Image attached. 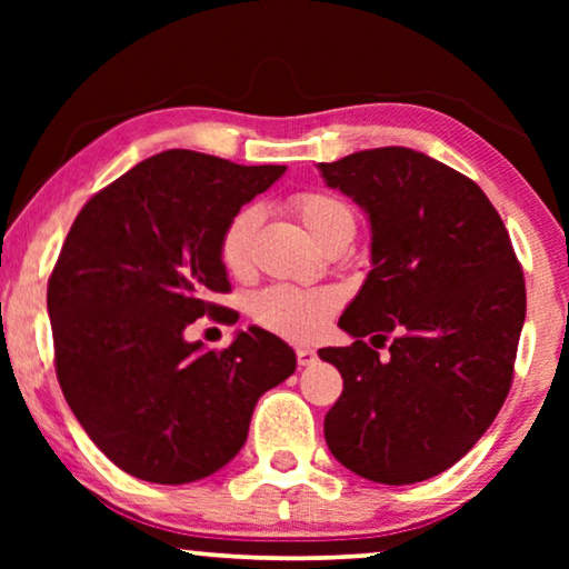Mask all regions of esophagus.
I'll return each mask as SVG.
<instances>
[{"label": "esophagus", "instance_id": "obj_1", "mask_svg": "<svg viewBox=\"0 0 569 569\" xmlns=\"http://www.w3.org/2000/svg\"><path fill=\"white\" fill-rule=\"evenodd\" d=\"M296 359L301 366H311L319 361V353H316L313 349H296Z\"/></svg>", "mask_w": 569, "mask_h": 569}]
</instances>
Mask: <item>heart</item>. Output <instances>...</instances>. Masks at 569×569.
I'll return each instance as SVG.
<instances>
[{
  "instance_id": "b5f03b06",
  "label": "heart",
  "mask_w": 569,
  "mask_h": 569,
  "mask_svg": "<svg viewBox=\"0 0 569 569\" xmlns=\"http://www.w3.org/2000/svg\"><path fill=\"white\" fill-rule=\"evenodd\" d=\"M291 210L321 246H331L341 238H351L356 218L351 206L331 192H298L291 198ZM261 210L256 206L240 208L228 220L218 240V256L230 276H246L250 268V240ZM341 296L336 288H298L288 283L268 286L250 298V313L283 339L316 341L329 329L333 313L339 311Z\"/></svg>"
}]
</instances>
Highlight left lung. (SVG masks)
I'll use <instances>...</instances> for the list:
<instances>
[{"label":"left lung","mask_w":569,"mask_h":569,"mask_svg":"<svg viewBox=\"0 0 569 569\" xmlns=\"http://www.w3.org/2000/svg\"><path fill=\"white\" fill-rule=\"evenodd\" d=\"M319 170L371 223V271L339 319L356 341L319 351L343 377L326 445L379 485L437 477L477 445L512 387L527 308L512 240L475 180L411 148ZM391 330L381 362L362 336Z\"/></svg>","instance_id":"8db88e82"}]
</instances>
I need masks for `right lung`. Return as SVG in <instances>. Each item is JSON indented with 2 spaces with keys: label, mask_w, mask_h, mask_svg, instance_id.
Wrapping results in <instances>:
<instances>
[{
  "label": "right lung",
  "mask_w": 569,
  "mask_h": 569,
  "mask_svg": "<svg viewBox=\"0 0 569 569\" xmlns=\"http://www.w3.org/2000/svg\"><path fill=\"white\" fill-rule=\"evenodd\" d=\"M286 172L192 150L142 160L90 198L47 286L54 369L88 437L156 485L210 477L246 445L258 399L296 371L291 346L258 326L223 351L186 341L228 321L218 240Z\"/></svg>",
  "instance_id": "1"
}]
</instances>
